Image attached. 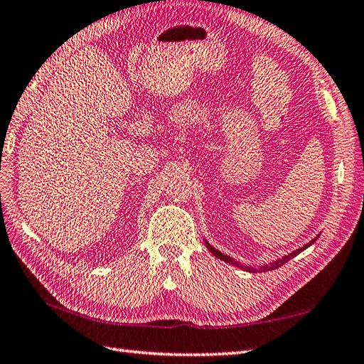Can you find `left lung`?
I'll return each instance as SVG.
<instances>
[{
	"label": "left lung",
	"mask_w": 364,
	"mask_h": 364,
	"mask_svg": "<svg viewBox=\"0 0 364 364\" xmlns=\"http://www.w3.org/2000/svg\"><path fill=\"white\" fill-rule=\"evenodd\" d=\"M314 241H316V238L314 240H311L310 243H306L304 247H301V249H297V250H294V252H291V254H288V255H285L284 258H279V260H276L274 263H269V264H264V266H260V268H252V266H243L241 264L240 262H237L235 258H232V257H229V255H224L223 252H220V250L218 249H215L213 246H210L207 241H205V246H207V249L210 250V252H212L216 258H220V260H224V262H228V263H230V264H233V266H238L240 269H245V271H247V272H266V271H272V269H276V268H280V266H284L287 262H289L291 260L293 257H296L297 254H301L304 249H306L309 246H311Z\"/></svg>",
	"instance_id": "obj_1"
}]
</instances>
